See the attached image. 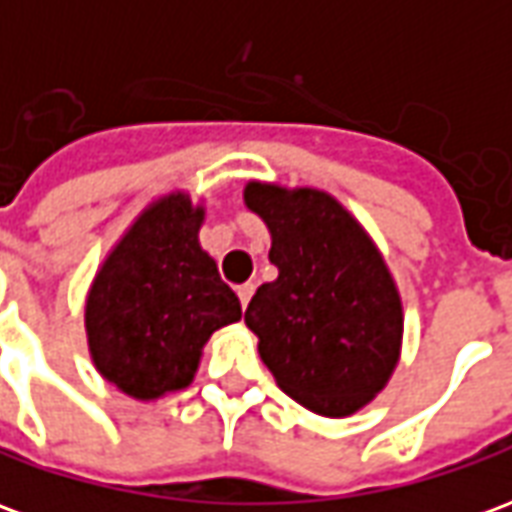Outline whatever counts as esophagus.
<instances>
[{
  "label": "esophagus",
  "mask_w": 512,
  "mask_h": 512,
  "mask_svg": "<svg viewBox=\"0 0 512 512\" xmlns=\"http://www.w3.org/2000/svg\"><path fill=\"white\" fill-rule=\"evenodd\" d=\"M252 293H255V285L252 282H246V285H238V299H241V307L246 310V304L252 299Z\"/></svg>",
  "instance_id": "esophagus-1"
}]
</instances>
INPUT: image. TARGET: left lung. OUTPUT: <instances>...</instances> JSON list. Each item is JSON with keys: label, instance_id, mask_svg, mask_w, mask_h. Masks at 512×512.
Masks as SVG:
<instances>
[{"label": "left lung", "instance_id": "1", "mask_svg": "<svg viewBox=\"0 0 512 512\" xmlns=\"http://www.w3.org/2000/svg\"><path fill=\"white\" fill-rule=\"evenodd\" d=\"M271 230L279 277L260 285L244 321L282 392L323 417H345L392 376L400 296L365 230L329 194L249 183L244 194Z\"/></svg>", "mask_w": 512, "mask_h": 512}]
</instances>
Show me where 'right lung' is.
Returning <instances> with one entry per match:
<instances>
[{
    "label": "right lung",
    "instance_id": "right-lung-1",
    "mask_svg": "<svg viewBox=\"0 0 512 512\" xmlns=\"http://www.w3.org/2000/svg\"><path fill=\"white\" fill-rule=\"evenodd\" d=\"M200 208L167 197L109 255L87 299V337L106 381L139 400L183 389L202 345L241 318V301L197 241Z\"/></svg>",
    "mask_w": 512,
    "mask_h": 512
}]
</instances>
